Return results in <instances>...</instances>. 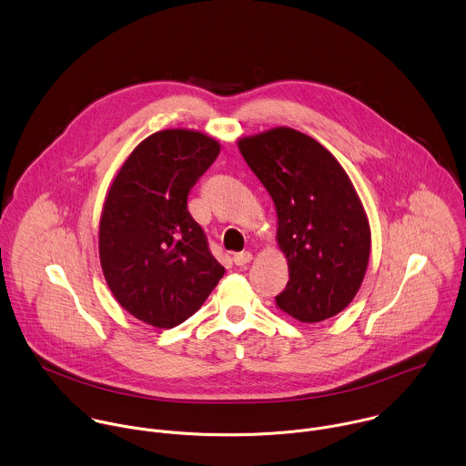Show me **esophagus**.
Listing matches in <instances>:
<instances>
[{
  "mask_svg": "<svg viewBox=\"0 0 466 466\" xmlns=\"http://www.w3.org/2000/svg\"><path fill=\"white\" fill-rule=\"evenodd\" d=\"M232 261H234V265H238V267H245L247 263L252 261V254H250V252H238V254H234Z\"/></svg>",
  "mask_w": 466,
  "mask_h": 466,
  "instance_id": "obj_1",
  "label": "esophagus"
}]
</instances>
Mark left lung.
<instances>
[{
	"mask_svg": "<svg viewBox=\"0 0 466 466\" xmlns=\"http://www.w3.org/2000/svg\"><path fill=\"white\" fill-rule=\"evenodd\" d=\"M238 148L276 207V241L290 276L278 309L301 323L339 314L363 283L372 243L349 174L319 141L290 127L239 137Z\"/></svg>",
	"mask_w": 466,
	"mask_h": 466,
	"instance_id": "obj_1",
	"label": "left lung"
}]
</instances>
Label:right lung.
Returning <instances> with one entry per match:
<instances>
[{
	"instance_id": "obj_1",
	"label": "right lung",
	"mask_w": 466,
	"mask_h": 466,
	"mask_svg": "<svg viewBox=\"0 0 466 466\" xmlns=\"http://www.w3.org/2000/svg\"><path fill=\"white\" fill-rule=\"evenodd\" d=\"M221 150L190 128L145 137L116 172L99 218V261L116 301L136 319L174 329L225 274L187 196Z\"/></svg>"
}]
</instances>
